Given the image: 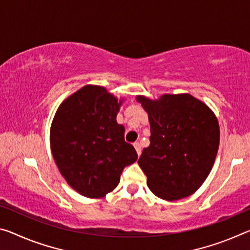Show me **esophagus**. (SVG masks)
<instances>
[{
  "label": "esophagus",
  "mask_w": 250,
  "mask_h": 250,
  "mask_svg": "<svg viewBox=\"0 0 250 250\" xmlns=\"http://www.w3.org/2000/svg\"><path fill=\"white\" fill-rule=\"evenodd\" d=\"M133 146H134V149H136L138 156H140V154H141V146H140L139 142H134Z\"/></svg>",
  "instance_id": "obj_1"
}]
</instances>
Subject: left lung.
<instances>
[{
    "label": "left lung",
    "instance_id": "8db88e82",
    "mask_svg": "<svg viewBox=\"0 0 250 250\" xmlns=\"http://www.w3.org/2000/svg\"><path fill=\"white\" fill-rule=\"evenodd\" d=\"M136 99L148 113L151 131L150 146L138 160L149 189L168 201L192 195L210 173L219 148L215 113L189 93Z\"/></svg>",
    "mask_w": 250,
    "mask_h": 250
}]
</instances>
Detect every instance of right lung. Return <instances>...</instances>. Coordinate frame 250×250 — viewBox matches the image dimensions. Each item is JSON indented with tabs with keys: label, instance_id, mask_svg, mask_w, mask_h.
<instances>
[{
	"label": "right lung",
	"instance_id": "1",
	"mask_svg": "<svg viewBox=\"0 0 250 250\" xmlns=\"http://www.w3.org/2000/svg\"><path fill=\"white\" fill-rule=\"evenodd\" d=\"M118 100L104 86L88 84L59 106L50 129L55 164L71 188L88 198H102L117 187L125 167L138 154L125 141Z\"/></svg>",
	"mask_w": 250,
	"mask_h": 250
}]
</instances>
